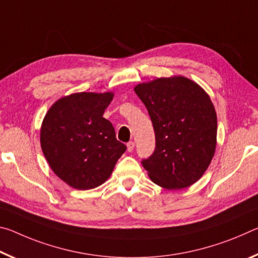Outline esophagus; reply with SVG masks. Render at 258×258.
Here are the masks:
<instances>
[{
	"label": "esophagus",
	"instance_id": "34e87169",
	"mask_svg": "<svg viewBox=\"0 0 258 258\" xmlns=\"http://www.w3.org/2000/svg\"><path fill=\"white\" fill-rule=\"evenodd\" d=\"M127 150H128L130 152L134 150V142H133V141H130V142L127 143Z\"/></svg>",
	"mask_w": 258,
	"mask_h": 258
}]
</instances>
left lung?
I'll list each match as a JSON object with an SVG mask.
<instances>
[{
    "label": "left lung",
    "mask_w": 258,
    "mask_h": 258,
    "mask_svg": "<svg viewBox=\"0 0 258 258\" xmlns=\"http://www.w3.org/2000/svg\"><path fill=\"white\" fill-rule=\"evenodd\" d=\"M156 135V148L142 160L150 180L164 189H184L206 172L215 154L217 117L212 100L183 76L157 78L134 87Z\"/></svg>",
    "instance_id": "8db88e82"
}]
</instances>
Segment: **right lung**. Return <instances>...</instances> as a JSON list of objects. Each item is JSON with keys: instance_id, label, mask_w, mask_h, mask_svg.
<instances>
[{"instance_id": "add662e5", "label": "right lung", "mask_w": 258, "mask_h": 258, "mask_svg": "<svg viewBox=\"0 0 258 258\" xmlns=\"http://www.w3.org/2000/svg\"><path fill=\"white\" fill-rule=\"evenodd\" d=\"M112 92H81L55 101L41 127V147L52 171L77 190L106 182L126 146L103 112Z\"/></svg>"}]
</instances>
